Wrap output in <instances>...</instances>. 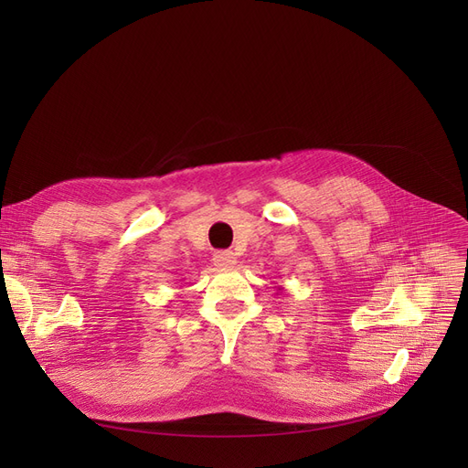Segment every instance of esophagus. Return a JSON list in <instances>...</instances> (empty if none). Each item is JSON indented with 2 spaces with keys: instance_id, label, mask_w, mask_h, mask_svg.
Masks as SVG:
<instances>
[{
  "instance_id": "obj_1",
  "label": "esophagus",
  "mask_w": 468,
  "mask_h": 468,
  "mask_svg": "<svg viewBox=\"0 0 468 468\" xmlns=\"http://www.w3.org/2000/svg\"><path fill=\"white\" fill-rule=\"evenodd\" d=\"M212 261L219 269H231V267L237 265V256L231 250H218L212 256Z\"/></svg>"
}]
</instances>
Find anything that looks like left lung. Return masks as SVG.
<instances>
[{
  "instance_id": "1",
  "label": "left lung",
  "mask_w": 468,
  "mask_h": 468,
  "mask_svg": "<svg viewBox=\"0 0 468 468\" xmlns=\"http://www.w3.org/2000/svg\"><path fill=\"white\" fill-rule=\"evenodd\" d=\"M277 290H282V286H277Z\"/></svg>"
}]
</instances>
